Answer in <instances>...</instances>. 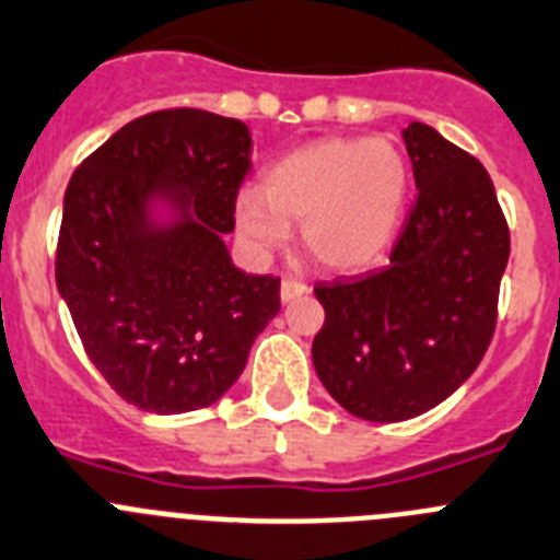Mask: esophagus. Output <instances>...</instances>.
I'll list each match as a JSON object with an SVG mask.
<instances>
[{"label": "esophagus", "instance_id": "34e87169", "mask_svg": "<svg viewBox=\"0 0 560 560\" xmlns=\"http://www.w3.org/2000/svg\"><path fill=\"white\" fill-rule=\"evenodd\" d=\"M306 292H310V287H306L301 279H284V281H281V301H284V304L304 299Z\"/></svg>", "mask_w": 560, "mask_h": 560}]
</instances>
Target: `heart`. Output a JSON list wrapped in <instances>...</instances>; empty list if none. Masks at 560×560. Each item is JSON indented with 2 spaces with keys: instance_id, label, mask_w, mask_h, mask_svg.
I'll return each mask as SVG.
<instances>
[{
  "instance_id": "1",
  "label": "heart",
  "mask_w": 560,
  "mask_h": 560,
  "mask_svg": "<svg viewBox=\"0 0 560 560\" xmlns=\"http://www.w3.org/2000/svg\"><path fill=\"white\" fill-rule=\"evenodd\" d=\"M410 167L390 139H320L265 173V192L243 189L236 229L256 254L281 248L301 223L312 256L329 270L374 265L405 218Z\"/></svg>"
}]
</instances>
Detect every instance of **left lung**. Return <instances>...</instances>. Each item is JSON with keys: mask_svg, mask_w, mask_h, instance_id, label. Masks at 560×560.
<instances>
[{"mask_svg": "<svg viewBox=\"0 0 560 560\" xmlns=\"http://www.w3.org/2000/svg\"><path fill=\"white\" fill-rule=\"evenodd\" d=\"M416 203L387 268L317 281L312 362L331 399L390 424L441 405L486 357L511 231L491 175L435 128L405 130Z\"/></svg>", "mask_w": 560, "mask_h": 560, "instance_id": "left-lung-1", "label": "left lung"}]
</instances>
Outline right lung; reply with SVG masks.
I'll return each mask as SVG.
<instances>
[{
  "label": "right lung",
  "mask_w": 560,
  "mask_h": 560,
  "mask_svg": "<svg viewBox=\"0 0 560 560\" xmlns=\"http://www.w3.org/2000/svg\"><path fill=\"white\" fill-rule=\"evenodd\" d=\"M248 173L245 122L167 108L119 128L69 180L58 292L89 360L139 410L214 405L281 310V279L243 273L223 243ZM153 199L179 220L155 226Z\"/></svg>",
  "instance_id": "1"
}]
</instances>
